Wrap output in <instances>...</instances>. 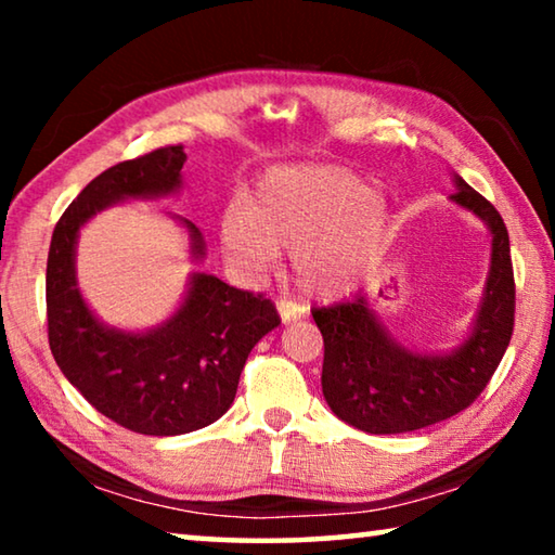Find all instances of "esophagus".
Segmentation results:
<instances>
[{"mask_svg": "<svg viewBox=\"0 0 555 555\" xmlns=\"http://www.w3.org/2000/svg\"><path fill=\"white\" fill-rule=\"evenodd\" d=\"M276 311H279V318H281V323H284V325L294 323V321H298V318H300L298 306L296 304H288V300H279Z\"/></svg>", "mask_w": 555, "mask_h": 555, "instance_id": "obj_1", "label": "esophagus"}]
</instances>
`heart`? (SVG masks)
<instances>
[{
	"mask_svg": "<svg viewBox=\"0 0 555 555\" xmlns=\"http://www.w3.org/2000/svg\"><path fill=\"white\" fill-rule=\"evenodd\" d=\"M224 257L244 274H261L281 251L308 300L327 304L360 284L387 255L393 218L367 178L343 166H279L261 178L247 205L220 218Z\"/></svg>",
	"mask_w": 555,
	"mask_h": 555,
	"instance_id": "b5f03b06",
	"label": "heart"
}]
</instances>
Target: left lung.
I'll use <instances>...</instances> for the list:
<instances>
[{
	"instance_id": "obj_1",
	"label": "left lung",
	"mask_w": 555,
	"mask_h": 555,
	"mask_svg": "<svg viewBox=\"0 0 555 555\" xmlns=\"http://www.w3.org/2000/svg\"><path fill=\"white\" fill-rule=\"evenodd\" d=\"M448 201L490 232V271L463 340L446 350H416L391 335L370 291L350 304L318 308L323 335V397L337 418L364 434H409L467 409L502 362L514 331V271L502 215L453 173Z\"/></svg>"
}]
</instances>
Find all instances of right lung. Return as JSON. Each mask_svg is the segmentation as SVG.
I'll return each mask as SVG.
<instances>
[{
	"mask_svg": "<svg viewBox=\"0 0 555 555\" xmlns=\"http://www.w3.org/2000/svg\"><path fill=\"white\" fill-rule=\"evenodd\" d=\"M183 146L121 162L82 188L51 237L46 267L51 352L75 389L102 416L134 434L181 436L205 428L232 406L244 362L281 323L271 300L232 288L195 269L176 311L144 331L109 325L78 284L80 230L98 212L131 201L173 198L183 188ZM188 237V259L205 261L203 232L168 212Z\"/></svg>",
	"mask_w": 555,
	"mask_h": 555,
	"instance_id": "1",
	"label": "right lung"
}]
</instances>
